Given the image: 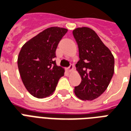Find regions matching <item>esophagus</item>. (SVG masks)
Here are the masks:
<instances>
[{"label":"esophagus","mask_w":131,"mask_h":131,"mask_svg":"<svg viewBox=\"0 0 131 131\" xmlns=\"http://www.w3.org/2000/svg\"><path fill=\"white\" fill-rule=\"evenodd\" d=\"M73 70H74V66H72V65H70V66L68 68V72L72 71Z\"/></svg>","instance_id":"1"}]
</instances>
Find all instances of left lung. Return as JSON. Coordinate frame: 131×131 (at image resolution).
<instances>
[{
	"label": "left lung",
	"instance_id": "1",
	"mask_svg": "<svg viewBox=\"0 0 131 131\" xmlns=\"http://www.w3.org/2000/svg\"><path fill=\"white\" fill-rule=\"evenodd\" d=\"M72 33L79 54L77 70L81 77L80 84L74 87V93L82 100H93L104 93L111 82L114 57L92 29L78 27Z\"/></svg>",
	"mask_w": 131,
	"mask_h": 131
}]
</instances>
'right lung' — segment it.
Here are the masks:
<instances>
[{
  "mask_svg": "<svg viewBox=\"0 0 131 131\" xmlns=\"http://www.w3.org/2000/svg\"><path fill=\"white\" fill-rule=\"evenodd\" d=\"M67 32L63 27L47 28L20 50L17 61L20 77L27 91L36 98L50 96L64 75V69L57 66L54 58L58 44Z\"/></svg>",
  "mask_w": 131,
  "mask_h": 131,
  "instance_id": "add662e5",
  "label": "right lung"
}]
</instances>
